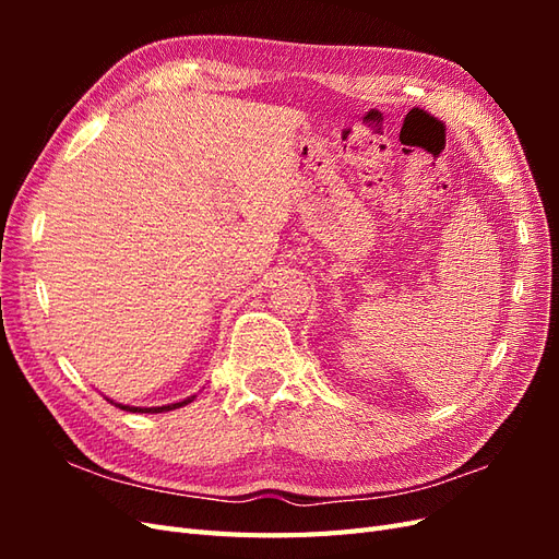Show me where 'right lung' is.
<instances>
[{
  "instance_id": "add662e5",
  "label": "right lung",
  "mask_w": 559,
  "mask_h": 559,
  "mask_svg": "<svg viewBox=\"0 0 559 559\" xmlns=\"http://www.w3.org/2000/svg\"><path fill=\"white\" fill-rule=\"evenodd\" d=\"M193 401V396L191 399H183V401H179V403H170V405H160V408H130V405H121L118 403V408H123V411H130V413H167V411H175V408H181V405H186V403H191Z\"/></svg>"
}]
</instances>
